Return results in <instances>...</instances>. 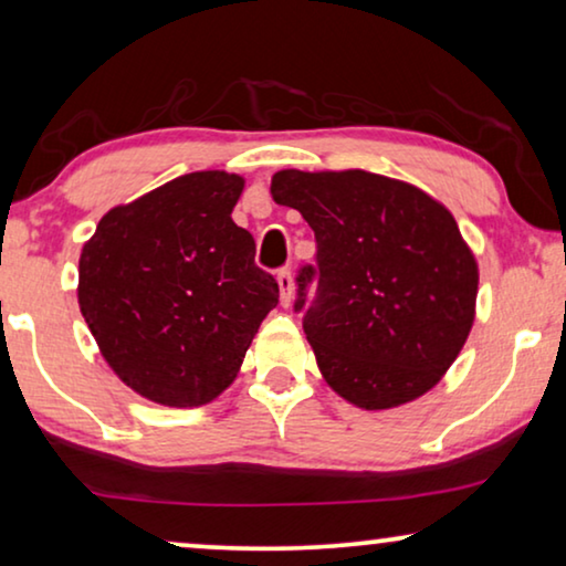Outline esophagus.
Returning <instances> with one entry per match:
<instances>
[{
    "label": "esophagus",
    "mask_w": 566,
    "mask_h": 566,
    "mask_svg": "<svg viewBox=\"0 0 566 566\" xmlns=\"http://www.w3.org/2000/svg\"><path fill=\"white\" fill-rule=\"evenodd\" d=\"M275 281H277V289H281V303H283V306H291V301H293V277H291V268L277 270Z\"/></svg>",
    "instance_id": "34e87169"
}]
</instances>
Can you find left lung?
Segmentation results:
<instances>
[{
  "label": "left lung",
  "instance_id": "obj_1",
  "mask_svg": "<svg viewBox=\"0 0 566 566\" xmlns=\"http://www.w3.org/2000/svg\"><path fill=\"white\" fill-rule=\"evenodd\" d=\"M318 244V293L303 332L329 388L365 411L421 398L474 324L480 270L452 211L419 186L363 168L273 174ZM316 270L298 275L296 311Z\"/></svg>",
  "mask_w": 566,
  "mask_h": 566
}]
</instances>
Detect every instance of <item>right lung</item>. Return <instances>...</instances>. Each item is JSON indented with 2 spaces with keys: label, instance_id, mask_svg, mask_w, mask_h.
Returning a JSON list of instances; mask_svg holds the SVG:
<instances>
[{
  "label": "right lung",
  "instance_id": "right-lung-1",
  "mask_svg": "<svg viewBox=\"0 0 566 566\" xmlns=\"http://www.w3.org/2000/svg\"><path fill=\"white\" fill-rule=\"evenodd\" d=\"M244 178L196 170L106 211L78 258V306L114 375L153 403L207 406L277 306L232 222Z\"/></svg>",
  "mask_w": 566,
  "mask_h": 566
}]
</instances>
